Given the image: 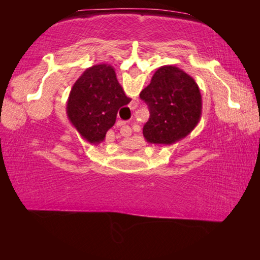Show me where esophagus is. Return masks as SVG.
Returning <instances> with one entry per match:
<instances>
[{"mask_svg": "<svg viewBox=\"0 0 260 260\" xmlns=\"http://www.w3.org/2000/svg\"><path fill=\"white\" fill-rule=\"evenodd\" d=\"M135 108H136V104H133V107H132V109H135ZM124 132H125L126 135H129L132 133V129L129 128L128 126H127V127L124 126Z\"/></svg>", "mask_w": 260, "mask_h": 260, "instance_id": "esophagus-1", "label": "esophagus"}]
</instances>
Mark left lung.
I'll list each match as a JSON object with an SVG mask.
<instances>
[{
    "label": "left lung",
    "mask_w": 260,
    "mask_h": 260,
    "mask_svg": "<svg viewBox=\"0 0 260 260\" xmlns=\"http://www.w3.org/2000/svg\"><path fill=\"white\" fill-rule=\"evenodd\" d=\"M140 98L150 112L143 127V136L149 143L171 146L186 138L201 119L199 86L189 74L173 65L158 69Z\"/></svg>",
    "instance_id": "obj_1"
}]
</instances>
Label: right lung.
Returning <instances> with one entry per match:
<instances>
[{
	"instance_id": "right-lung-1",
	"label": "right lung",
	"mask_w": 260,
	"mask_h": 260,
	"mask_svg": "<svg viewBox=\"0 0 260 260\" xmlns=\"http://www.w3.org/2000/svg\"><path fill=\"white\" fill-rule=\"evenodd\" d=\"M131 102L111 65L87 69L70 91L67 113L79 134L91 144L103 142L116 122L118 110Z\"/></svg>"
}]
</instances>
